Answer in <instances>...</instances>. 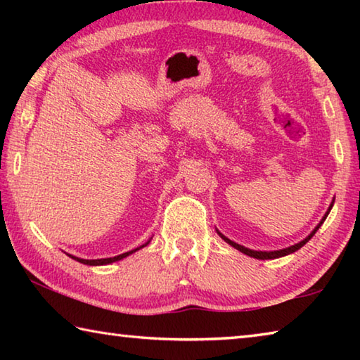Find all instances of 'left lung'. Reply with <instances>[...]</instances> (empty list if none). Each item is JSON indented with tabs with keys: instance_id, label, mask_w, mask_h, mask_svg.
Returning <instances> with one entry per match:
<instances>
[{
	"instance_id": "1",
	"label": "left lung",
	"mask_w": 360,
	"mask_h": 360,
	"mask_svg": "<svg viewBox=\"0 0 360 360\" xmlns=\"http://www.w3.org/2000/svg\"><path fill=\"white\" fill-rule=\"evenodd\" d=\"M332 206H333V200H332V203H330V206H328V210L326 211V214H324V217L321 219V222L316 225V227L313 229V231L311 233H309L307 238L304 240H302L300 243H295L294 246H289V248H284V249H278V251H254V249H249V248H245V246H241V245H238V243H235V241H231V240H229L227 236H224L221 231H219L217 229H216V231H217V235L221 236V238L225 241V243H229V245L231 246V248H235V249H238L240 252H243V254H246V255H249V257H254V259H260V260H268V259H278V257H284V255H289V254H292V252H295V251H298V249H300L302 246H304L307 245V243L313 238V235L316 233V231L319 230V227L322 224H324V221L327 219V216H328V212H330V210H332Z\"/></svg>"
}]
</instances>
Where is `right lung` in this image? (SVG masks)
Listing matches in <instances>:
<instances>
[{
    "label": "right lung",
    "instance_id": "obj_1",
    "mask_svg": "<svg viewBox=\"0 0 360 360\" xmlns=\"http://www.w3.org/2000/svg\"><path fill=\"white\" fill-rule=\"evenodd\" d=\"M152 240V238H150ZM150 240L149 241H146L144 245H141L139 248H135V249H131V251H129V252H124V254H119V255H115V257H108V259H94V260H89V259H81V257H76V255H71V254H68L71 259H75V260H77L79 264H84V265H92V266H98V265H109V264H112V262H117V260H122V259H125V257H129L130 254H133V252H136V251H139V249H143L144 246H148L149 243H150Z\"/></svg>",
    "mask_w": 360,
    "mask_h": 360
}]
</instances>
